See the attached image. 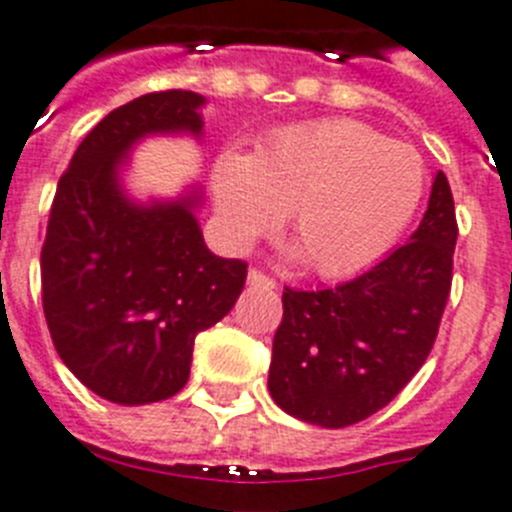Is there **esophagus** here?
Wrapping results in <instances>:
<instances>
[{"instance_id":"esophagus-1","label":"esophagus","mask_w":512,"mask_h":512,"mask_svg":"<svg viewBox=\"0 0 512 512\" xmlns=\"http://www.w3.org/2000/svg\"><path fill=\"white\" fill-rule=\"evenodd\" d=\"M247 280H250L252 285H262V288H275V285H278L273 278H270V275H265L262 270H257V267H250Z\"/></svg>"}]
</instances>
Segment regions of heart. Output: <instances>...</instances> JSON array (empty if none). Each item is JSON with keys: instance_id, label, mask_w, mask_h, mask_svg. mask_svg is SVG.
<instances>
[{"instance_id": "b5f03b06", "label": "heart", "mask_w": 512, "mask_h": 512, "mask_svg": "<svg viewBox=\"0 0 512 512\" xmlns=\"http://www.w3.org/2000/svg\"><path fill=\"white\" fill-rule=\"evenodd\" d=\"M426 186L421 155L370 124L326 119L273 135L252 158L224 153L214 196L229 245L290 227L311 267L344 278L380 260L411 224Z\"/></svg>"}]
</instances>
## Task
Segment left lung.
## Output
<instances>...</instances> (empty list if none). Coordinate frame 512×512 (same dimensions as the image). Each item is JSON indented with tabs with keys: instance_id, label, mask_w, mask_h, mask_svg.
Masks as SVG:
<instances>
[{
	"instance_id": "obj_1",
	"label": "left lung",
	"mask_w": 512,
	"mask_h": 512,
	"mask_svg": "<svg viewBox=\"0 0 512 512\" xmlns=\"http://www.w3.org/2000/svg\"><path fill=\"white\" fill-rule=\"evenodd\" d=\"M457 234L454 196L439 170L411 242L334 288H285L267 377L275 403L324 428L385 408L434 349Z\"/></svg>"
}]
</instances>
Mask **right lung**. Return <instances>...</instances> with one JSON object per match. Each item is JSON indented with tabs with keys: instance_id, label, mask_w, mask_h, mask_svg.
I'll list each match as a JSON object with an SVG mask.
<instances>
[{
	"instance_id": "obj_1",
	"label": "right lung",
	"mask_w": 512,
	"mask_h": 512,
	"mask_svg": "<svg viewBox=\"0 0 512 512\" xmlns=\"http://www.w3.org/2000/svg\"><path fill=\"white\" fill-rule=\"evenodd\" d=\"M204 96L153 91L114 109L73 153L50 206L40 270L55 352L101 398L145 405L183 390L196 334L222 321L247 280L245 260L206 250L199 193L135 206L119 163L140 137L199 135Z\"/></svg>"
}]
</instances>
